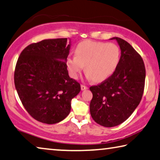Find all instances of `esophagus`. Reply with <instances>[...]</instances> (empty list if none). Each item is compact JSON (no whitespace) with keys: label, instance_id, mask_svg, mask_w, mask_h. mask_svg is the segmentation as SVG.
<instances>
[{"label":"esophagus","instance_id":"1","mask_svg":"<svg viewBox=\"0 0 160 160\" xmlns=\"http://www.w3.org/2000/svg\"><path fill=\"white\" fill-rule=\"evenodd\" d=\"M88 87L85 86L84 85H81V90H87L88 89Z\"/></svg>","mask_w":160,"mask_h":160}]
</instances>
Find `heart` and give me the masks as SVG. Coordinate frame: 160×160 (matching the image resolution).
I'll return each instance as SVG.
<instances>
[{
    "mask_svg": "<svg viewBox=\"0 0 160 160\" xmlns=\"http://www.w3.org/2000/svg\"><path fill=\"white\" fill-rule=\"evenodd\" d=\"M120 55V49L114 43L87 40L78 45L75 56L68 57L66 64L72 78H78L85 65L87 78L98 82L108 79L114 73Z\"/></svg>",
    "mask_w": 160,
    "mask_h": 160,
    "instance_id": "1",
    "label": "heart"
}]
</instances>
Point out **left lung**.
<instances>
[{
  "label": "left lung",
  "instance_id": "obj_1",
  "mask_svg": "<svg viewBox=\"0 0 160 160\" xmlns=\"http://www.w3.org/2000/svg\"><path fill=\"white\" fill-rule=\"evenodd\" d=\"M121 49L118 65L110 78L90 88V115L98 124L113 127L125 121L141 101L146 70L143 59L127 42L113 37Z\"/></svg>",
  "mask_w": 160,
  "mask_h": 160
}]
</instances>
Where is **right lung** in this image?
Segmentation results:
<instances>
[{"label":"right lung","mask_w":160,"mask_h":160,"mask_svg":"<svg viewBox=\"0 0 160 160\" xmlns=\"http://www.w3.org/2000/svg\"><path fill=\"white\" fill-rule=\"evenodd\" d=\"M70 39H44L21 52L14 72V83L26 110L38 121L53 124L69 115L71 101L80 85L70 78L67 58Z\"/></svg>","instance_id":"1"}]
</instances>
